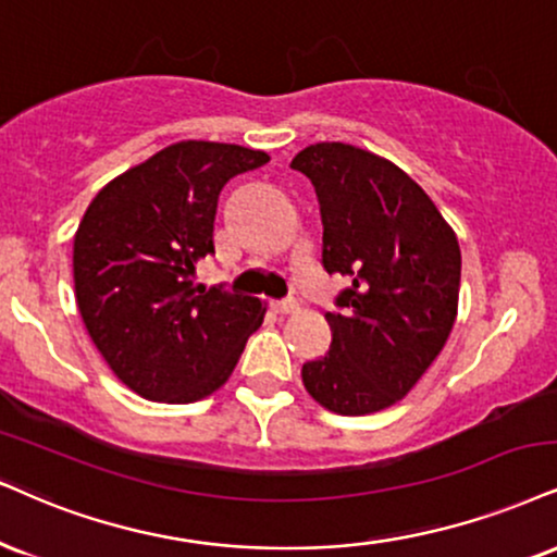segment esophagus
Listing matches in <instances>:
<instances>
[{"instance_id":"1","label":"esophagus","mask_w":557,"mask_h":557,"mask_svg":"<svg viewBox=\"0 0 557 557\" xmlns=\"http://www.w3.org/2000/svg\"><path fill=\"white\" fill-rule=\"evenodd\" d=\"M276 312L281 314H297L299 312V301L297 299H284V301H276Z\"/></svg>"}]
</instances>
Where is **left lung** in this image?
<instances>
[{
    "mask_svg": "<svg viewBox=\"0 0 557 557\" xmlns=\"http://www.w3.org/2000/svg\"><path fill=\"white\" fill-rule=\"evenodd\" d=\"M292 168L318 194L322 265L351 281L325 312L331 351L301 382L333 413H376L416 387L455 327L457 235L413 177L367 149L310 144Z\"/></svg>",
    "mask_w": 557,
    "mask_h": 557,
    "instance_id": "left-lung-1",
    "label": "left lung"
}]
</instances>
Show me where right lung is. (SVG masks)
Wrapping results in <instances>:
<instances>
[{"label": "right lung", "mask_w": 557, "mask_h": 557, "mask_svg": "<svg viewBox=\"0 0 557 557\" xmlns=\"http://www.w3.org/2000/svg\"><path fill=\"white\" fill-rule=\"evenodd\" d=\"M271 160L260 149L177 141L113 177L74 235V294L113 374L157 403H196L235 372L263 301L194 284L214 252L219 194Z\"/></svg>", "instance_id": "right-lung-1"}]
</instances>
